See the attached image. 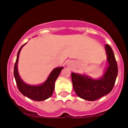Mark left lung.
<instances>
[{
  "instance_id": "obj_1",
  "label": "left lung",
  "mask_w": 128,
  "mask_h": 128,
  "mask_svg": "<svg viewBox=\"0 0 128 128\" xmlns=\"http://www.w3.org/2000/svg\"><path fill=\"white\" fill-rule=\"evenodd\" d=\"M105 49L109 65L100 79L92 80L86 76L73 72L71 74L74 91L81 99L94 101L109 94L114 88L118 74V66L112 47L106 44Z\"/></svg>"
}]
</instances>
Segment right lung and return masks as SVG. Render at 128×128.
I'll return each instance as SVG.
<instances>
[{
	"mask_svg": "<svg viewBox=\"0 0 128 128\" xmlns=\"http://www.w3.org/2000/svg\"><path fill=\"white\" fill-rule=\"evenodd\" d=\"M24 44L22 47H20L17 54V58L16 60V62L14 63V76L15 78L16 83L17 85L19 91L24 96L34 100L36 101H41L47 99L52 95L53 92L54 90V84L56 79L60 74L61 71L63 69V67H58L54 68L51 73L50 74L48 78H47V81L43 83L41 85L32 86L29 84H26L19 76L18 72L17 63L18 60L19 54L20 52L24 46Z\"/></svg>",
	"mask_w": 128,
	"mask_h": 128,
	"instance_id": "right-lung-1",
	"label": "right lung"
}]
</instances>
